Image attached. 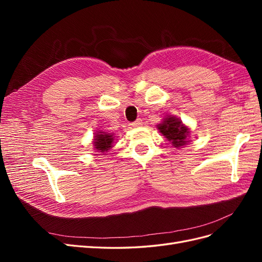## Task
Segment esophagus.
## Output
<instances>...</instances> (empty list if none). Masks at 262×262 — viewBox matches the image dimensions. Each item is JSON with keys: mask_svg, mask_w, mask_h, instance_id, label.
I'll list each match as a JSON object with an SVG mask.
<instances>
[{"mask_svg": "<svg viewBox=\"0 0 262 262\" xmlns=\"http://www.w3.org/2000/svg\"><path fill=\"white\" fill-rule=\"evenodd\" d=\"M130 125H131V126H134V128H137V126L142 125V120H141V119H137L136 121L131 122V123H130Z\"/></svg>", "mask_w": 262, "mask_h": 262, "instance_id": "34e87169", "label": "esophagus"}]
</instances>
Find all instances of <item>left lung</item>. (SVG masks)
<instances>
[{
	"label": "left lung",
	"mask_w": 262,
	"mask_h": 262,
	"mask_svg": "<svg viewBox=\"0 0 262 262\" xmlns=\"http://www.w3.org/2000/svg\"><path fill=\"white\" fill-rule=\"evenodd\" d=\"M158 130L163 133L166 139L171 142V144L175 147L182 146L187 143L186 139L189 134V130L181 123L178 118H166L163 123L158 124Z\"/></svg>",
	"instance_id": "left-lung-1"
}]
</instances>
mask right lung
I'll return each mask as SVG.
<instances>
[{
	"label": "right lung",
	"mask_w": 262,
	"mask_h": 262,
	"mask_svg": "<svg viewBox=\"0 0 262 262\" xmlns=\"http://www.w3.org/2000/svg\"><path fill=\"white\" fill-rule=\"evenodd\" d=\"M97 134L96 139H95V148L97 149V152H107V150L112 147V143L114 141L113 134H105L101 133Z\"/></svg>",
	"instance_id": "obj_1"
}]
</instances>
